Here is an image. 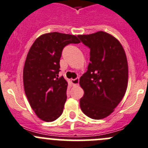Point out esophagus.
<instances>
[{
    "label": "esophagus",
    "instance_id": "1",
    "mask_svg": "<svg viewBox=\"0 0 148 148\" xmlns=\"http://www.w3.org/2000/svg\"><path fill=\"white\" fill-rule=\"evenodd\" d=\"M79 78H76V79H71V83L74 85V86H78L79 85Z\"/></svg>",
    "mask_w": 148,
    "mask_h": 148
}]
</instances>
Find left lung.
<instances>
[{"label":"left lung","mask_w":148,"mask_h":148,"mask_svg":"<svg viewBox=\"0 0 148 148\" xmlns=\"http://www.w3.org/2000/svg\"><path fill=\"white\" fill-rule=\"evenodd\" d=\"M90 49V63L79 79L84 95L82 112L94 119L110 115L125 94L128 81L127 57L120 42L105 32L77 36Z\"/></svg>","instance_id":"8db88e82"}]
</instances>
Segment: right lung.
<instances>
[{"label":"right lung","mask_w":148,"mask_h":148,"mask_svg":"<svg viewBox=\"0 0 148 148\" xmlns=\"http://www.w3.org/2000/svg\"><path fill=\"white\" fill-rule=\"evenodd\" d=\"M79 42L72 34L46 33L28 52L23 74L25 94L36 115L45 122H53L62 114L68 82L58 75L60 60L65 46Z\"/></svg>","instance_id":"right-lung-1"}]
</instances>
